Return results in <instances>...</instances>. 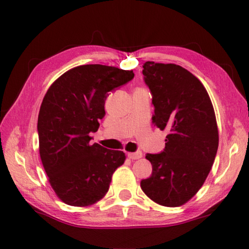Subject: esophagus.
I'll use <instances>...</instances> for the list:
<instances>
[{
    "mask_svg": "<svg viewBox=\"0 0 249 249\" xmlns=\"http://www.w3.org/2000/svg\"><path fill=\"white\" fill-rule=\"evenodd\" d=\"M127 156L130 160H139V158L142 157V152L138 151V152H135V153H127Z\"/></svg>",
    "mask_w": 249,
    "mask_h": 249,
    "instance_id": "obj_1",
    "label": "esophagus"
}]
</instances>
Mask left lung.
Masks as SVG:
<instances>
[{
  "label": "left lung",
  "instance_id": "1",
  "mask_svg": "<svg viewBox=\"0 0 249 249\" xmlns=\"http://www.w3.org/2000/svg\"><path fill=\"white\" fill-rule=\"evenodd\" d=\"M142 73L152 93L153 123L168 130L160 154H146L152 176L140 186L154 202L176 208L198 193L218 149V128L211 98L192 72L176 64L145 62Z\"/></svg>",
  "mask_w": 249,
  "mask_h": 249
}]
</instances>
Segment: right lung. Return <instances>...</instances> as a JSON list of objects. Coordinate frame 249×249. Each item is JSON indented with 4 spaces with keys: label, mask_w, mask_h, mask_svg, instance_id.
Returning <instances> with one entry per match:
<instances>
[{
    "label": "right lung",
    "mask_w": 249,
    "mask_h": 249,
    "mask_svg": "<svg viewBox=\"0 0 249 249\" xmlns=\"http://www.w3.org/2000/svg\"><path fill=\"white\" fill-rule=\"evenodd\" d=\"M133 71L100 64L71 68L51 84L41 103L37 130L39 155L49 183L63 202L89 206L107 194L122 151L91 144L108 92L134 78Z\"/></svg>",
    "instance_id": "obj_1"
}]
</instances>
